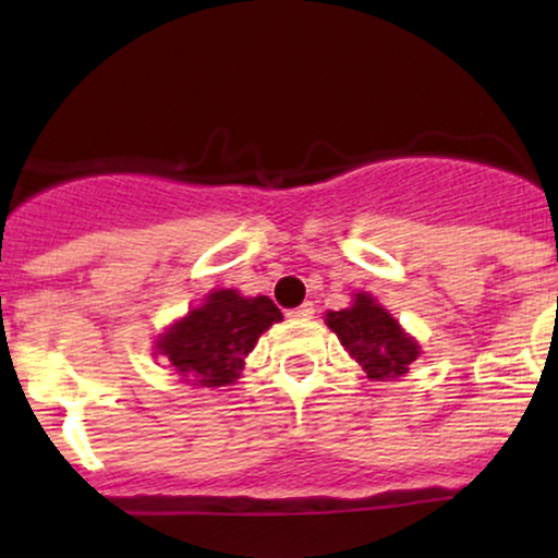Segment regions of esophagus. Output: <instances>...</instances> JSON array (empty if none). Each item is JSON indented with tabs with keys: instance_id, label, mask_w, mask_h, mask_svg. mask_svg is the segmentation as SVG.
I'll list each match as a JSON object with an SVG mask.
<instances>
[{
	"instance_id": "1",
	"label": "esophagus",
	"mask_w": 558,
	"mask_h": 558,
	"mask_svg": "<svg viewBox=\"0 0 558 558\" xmlns=\"http://www.w3.org/2000/svg\"><path fill=\"white\" fill-rule=\"evenodd\" d=\"M312 315H315V304H312V301H304V304L296 306V310L288 312V317L293 319H310Z\"/></svg>"
}]
</instances>
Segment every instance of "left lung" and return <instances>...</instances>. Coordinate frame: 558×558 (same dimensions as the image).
I'll return each instance as SVG.
<instances>
[{
  "mask_svg": "<svg viewBox=\"0 0 558 558\" xmlns=\"http://www.w3.org/2000/svg\"><path fill=\"white\" fill-rule=\"evenodd\" d=\"M328 325L367 377L375 380L403 375L420 354V345L403 336L399 323L367 293H356L349 310L328 312Z\"/></svg>",
  "mask_w": 558,
  "mask_h": 558,
  "instance_id": "obj_1",
  "label": "left lung"
}]
</instances>
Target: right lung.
<instances>
[{
  "instance_id": "1",
  "label": "right lung",
  "mask_w": 558,
  "mask_h": 558,
  "mask_svg": "<svg viewBox=\"0 0 558 558\" xmlns=\"http://www.w3.org/2000/svg\"><path fill=\"white\" fill-rule=\"evenodd\" d=\"M280 319L283 315L272 299H246L226 288L209 293L207 304L191 310L189 317L165 332L157 349L198 386H228L239 377L262 332Z\"/></svg>"
}]
</instances>
